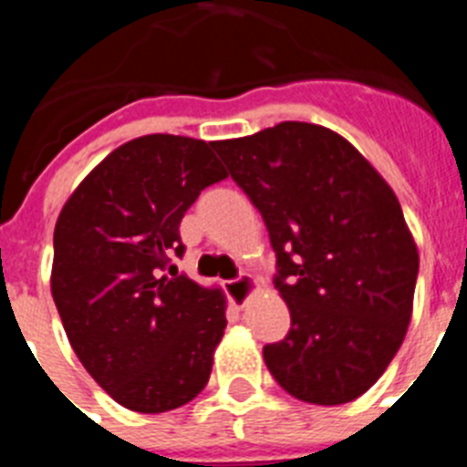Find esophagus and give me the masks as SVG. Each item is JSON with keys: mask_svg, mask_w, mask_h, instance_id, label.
Returning <instances> with one entry per match:
<instances>
[{"mask_svg": "<svg viewBox=\"0 0 467 467\" xmlns=\"http://www.w3.org/2000/svg\"><path fill=\"white\" fill-rule=\"evenodd\" d=\"M253 290H254V278L247 274L238 275V278H234L226 283V295H229V299L234 301L236 306H243V304L250 299Z\"/></svg>", "mask_w": 467, "mask_h": 467, "instance_id": "34e87169", "label": "esophagus"}]
</instances>
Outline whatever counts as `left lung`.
<instances>
[{"instance_id": "obj_1", "label": "left lung", "mask_w": 467, "mask_h": 467, "mask_svg": "<svg viewBox=\"0 0 467 467\" xmlns=\"http://www.w3.org/2000/svg\"><path fill=\"white\" fill-rule=\"evenodd\" d=\"M262 214L290 332L264 346L283 390L344 404L377 383L411 317L419 253L398 196L365 156L316 123L214 142Z\"/></svg>"}]
</instances>
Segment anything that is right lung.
Wrapping results in <instances>:
<instances>
[{"instance_id": "1", "label": "right lung", "mask_w": 467, "mask_h": 467, "mask_svg": "<svg viewBox=\"0 0 467 467\" xmlns=\"http://www.w3.org/2000/svg\"><path fill=\"white\" fill-rule=\"evenodd\" d=\"M213 150L182 135L130 140L90 171L57 217L53 301L86 372L126 410H177L213 372L224 295L171 262L184 254V213L226 177Z\"/></svg>"}]
</instances>
